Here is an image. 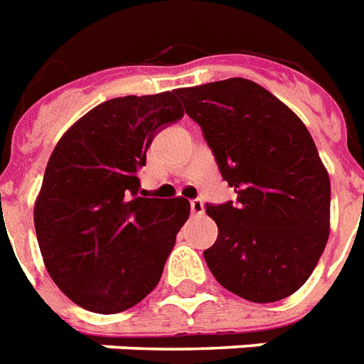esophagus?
<instances>
[{
	"label": "esophagus",
	"instance_id": "esophagus-1",
	"mask_svg": "<svg viewBox=\"0 0 364 364\" xmlns=\"http://www.w3.org/2000/svg\"><path fill=\"white\" fill-rule=\"evenodd\" d=\"M191 212L194 215H202L204 213V202L200 198H196V200H191Z\"/></svg>",
	"mask_w": 364,
	"mask_h": 364
}]
</instances>
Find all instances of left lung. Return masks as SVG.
Instances as JSON below:
<instances>
[{
    "label": "left lung",
    "mask_w": 364,
    "mask_h": 364,
    "mask_svg": "<svg viewBox=\"0 0 364 364\" xmlns=\"http://www.w3.org/2000/svg\"><path fill=\"white\" fill-rule=\"evenodd\" d=\"M202 127L237 200L208 206L219 232L204 252L215 281L256 304L288 298L311 277L330 235V179L311 133L252 80L176 90Z\"/></svg>",
    "instance_id": "left-lung-1"
}]
</instances>
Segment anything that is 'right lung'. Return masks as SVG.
<instances>
[{"instance_id":"add662e5","label":"right lung","mask_w":364,"mask_h":364,"mask_svg":"<svg viewBox=\"0 0 364 364\" xmlns=\"http://www.w3.org/2000/svg\"><path fill=\"white\" fill-rule=\"evenodd\" d=\"M183 114L176 91L116 97L68 127L47 162L34 204L41 257L87 311H126L162 277L191 204L145 198L139 168L158 129Z\"/></svg>"}]
</instances>
